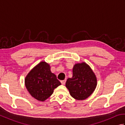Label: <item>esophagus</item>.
<instances>
[{"label": "esophagus", "mask_w": 125, "mask_h": 125, "mask_svg": "<svg viewBox=\"0 0 125 125\" xmlns=\"http://www.w3.org/2000/svg\"><path fill=\"white\" fill-rule=\"evenodd\" d=\"M61 82V84H62V85H64L65 83V82H66V79H64V80L62 81Z\"/></svg>", "instance_id": "esophagus-1"}]
</instances>
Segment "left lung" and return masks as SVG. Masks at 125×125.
<instances>
[{
  "label": "left lung",
  "mask_w": 125,
  "mask_h": 125,
  "mask_svg": "<svg viewBox=\"0 0 125 125\" xmlns=\"http://www.w3.org/2000/svg\"><path fill=\"white\" fill-rule=\"evenodd\" d=\"M73 73L72 77L69 78L66 82V87L74 99L78 100L86 99L96 88V76L85 62L74 65Z\"/></svg>",
  "instance_id": "obj_1"
}]
</instances>
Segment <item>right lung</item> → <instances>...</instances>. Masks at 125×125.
<instances>
[{
  "mask_svg": "<svg viewBox=\"0 0 125 125\" xmlns=\"http://www.w3.org/2000/svg\"><path fill=\"white\" fill-rule=\"evenodd\" d=\"M25 84L31 96L41 102L48 99L61 84L56 76L52 73L50 65L45 61L40 62L28 73Z\"/></svg>",
  "mask_w": 125,
  "mask_h": 125,
  "instance_id": "1",
  "label": "right lung"
}]
</instances>
